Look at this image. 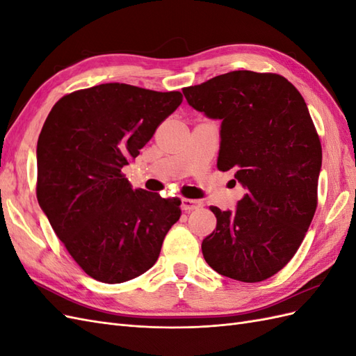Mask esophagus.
<instances>
[{
  "instance_id": "obj_1",
  "label": "esophagus",
  "mask_w": 356,
  "mask_h": 356,
  "mask_svg": "<svg viewBox=\"0 0 356 356\" xmlns=\"http://www.w3.org/2000/svg\"><path fill=\"white\" fill-rule=\"evenodd\" d=\"M200 202L199 200H195V199H186L182 197L181 199V209L186 211V212H190V211H195L200 207Z\"/></svg>"
}]
</instances>
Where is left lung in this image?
Masks as SVG:
<instances>
[{
	"instance_id": "1",
	"label": "left lung",
	"mask_w": 356,
	"mask_h": 356,
	"mask_svg": "<svg viewBox=\"0 0 356 356\" xmlns=\"http://www.w3.org/2000/svg\"><path fill=\"white\" fill-rule=\"evenodd\" d=\"M193 108L221 120L217 168L234 169L246 195L236 212L211 207L202 242L222 276L261 282L291 261L318 207L322 147L303 96L273 72L232 71L182 89Z\"/></svg>"
}]
</instances>
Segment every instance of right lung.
<instances>
[{"label":"right lung","instance_id":"obj_1","mask_svg":"<svg viewBox=\"0 0 356 356\" xmlns=\"http://www.w3.org/2000/svg\"><path fill=\"white\" fill-rule=\"evenodd\" d=\"M181 92L106 83L53 105L37 144V199L84 273L122 284L157 261L181 202L134 190L122 168L135 159Z\"/></svg>","mask_w":356,"mask_h":356}]
</instances>
